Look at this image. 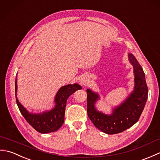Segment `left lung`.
Returning a JSON list of instances; mask_svg holds the SVG:
<instances>
[{"label": "left lung", "instance_id": "left-lung-1", "mask_svg": "<svg viewBox=\"0 0 160 160\" xmlns=\"http://www.w3.org/2000/svg\"><path fill=\"white\" fill-rule=\"evenodd\" d=\"M128 60L133 66L135 86L132 92L123 102L114 108L111 115L98 111L95 104L98 93L87 89V114L95 127L107 134H116L131 127L138 121L148 98V87L142 67L132 53Z\"/></svg>", "mask_w": 160, "mask_h": 160}]
</instances>
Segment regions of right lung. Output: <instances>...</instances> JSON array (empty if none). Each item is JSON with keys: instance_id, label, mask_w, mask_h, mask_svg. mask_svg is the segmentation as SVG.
Segmentation results:
<instances>
[{"instance_id": "obj_1", "label": "right lung", "mask_w": 160, "mask_h": 160, "mask_svg": "<svg viewBox=\"0 0 160 160\" xmlns=\"http://www.w3.org/2000/svg\"><path fill=\"white\" fill-rule=\"evenodd\" d=\"M82 89L78 84H67L63 86L58 91L54 102L56 103L52 110L42 112L41 113H32L26 109L19 102L17 98V77L15 81L16 100L20 113L32 127L39 132L47 133L54 132L62 127L64 120V112L67 104V100L75 91Z\"/></svg>"}]
</instances>
